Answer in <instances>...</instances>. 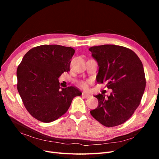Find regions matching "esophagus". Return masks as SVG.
<instances>
[{
  "label": "esophagus",
  "mask_w": 159,
  "mask_h": 159,
  "mask_svg": "<svg viewBox=\"0 0 159 159\" xmlns=\"http://www.w3.org/2000/svg\"><path fill=\"white\" fill-rule=\"evenodd\" d=\"M82 96L84 98H89L91 97V95L90 94H88V93H82Z\"/></svg>",
  "instance_id": "obj_1"
}]
</instances>
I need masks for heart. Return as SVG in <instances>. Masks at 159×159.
<instances>
[{
  "mask_svg": "<svg viewBox=\"0 0 159 159\" xmlns=\"http://www.w3.org/2000/svg\"><path fill=\"white\" fill-rule=\"evenodd\" d=\"M79 87L82 88L83 89L87 90L89 88V83L88 81H81L79 83Z\"/></svg>",
  "mask_w": 159,
  "mask_h": 159,
  "instance_id": "obj_1",
  "label": "heart"
}]
</instances>
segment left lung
Returning a JSON list of instances; mask_svg holds the SVG:
<instances>
[{
    "instance_id": "1",
    "label": "left lung",
    "mask_w": 159,
    "mask_h": 159,
    "mask_svg": "<svg viewBox=\"0 0 159 159\" xmlns=\"http://www.w3.org/2000/svg\"><path fill=\"white\" fill-rule=\"evenodd\" d=\"M99 67L98 83L107 82L113 91L109 96L99 93L98 107L91 115L103 125L111 127L127 121L139 107L145 91L143 66L137 55L127 48L105 44L89 49Z\"/></svg>"
}]
</instances>
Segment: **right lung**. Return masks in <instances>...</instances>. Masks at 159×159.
<instances>
[{
    "mask_svg": "<svg viewBox=\"0 0 159 159\" xmlns=\"http://www.w3.org/2000/svg\"><path fill=\"white\" fill-rule=\"evenodd\" d=\"M74 53L71 47L42 45L28 51L19 64L18 93L28 113L38 121H55L68 110L75 96L81 95L74 86L61 88L58 80L70 70Z\"/></svg>",
    "mask_w": 159,
    "mask_h": 159,
    "instance_id": "1",
    "label": "right lung"
}]
</instances>
